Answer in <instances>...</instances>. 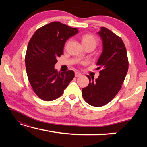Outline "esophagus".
Instances as JSON below:
<instances>
[{"mask_svg":"<svg viewBox=\"0 0 147 147\" xmlns=\"http://www.w3.org/2000/svg\"><path fill=\"white\" fill-rule=\"evenodd\" d=\"M82 76L81 73H78V72H76V73H75V76L76 77H80V76Z\"/></svg>","mask_w":147,"mask_h":147,"instance_id":"obj_1","label":"esophagus"}]
</instances>
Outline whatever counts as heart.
<instances>
[{
	"label": "heart",
	"mask_w": 147,
	"mask_h": 147,
	"mask_svg": "<svg viewBox=\"0 0 147 147\" xmlns=\"http://www.w3.org/2000/svg\"><path fill=\"white\" fill-rule=\"evenodd\" d=\"M82 43L84 47L91 45L93 46L94 48L98 43L97 38L91 34H86L83 35L82 38ZM69 41H67V43Z\"/></svg>",
	"instance_id": "1"
}]
</instances>
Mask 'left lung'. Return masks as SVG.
<instances>
[{
  "label": "left lung",
  "mask_w": 147,
  "mask_h": 147,
  "mask_svg": "<svg viewBox=\"0 0 147 147\" xmlns=\"http://www.w3.org/2000/svg\"><path fill=\"white\" fill-rule=\"evenodd\" d=\"M102 39V53L96 63L100 75L94 80L88 77V86L82 89V96L89 105L100 107L109 103L122 88L128 70L126 47L122 39L105 27L98 32Z\"/></svg>",
  "instance_id": "obj_1"
}]
</instances>
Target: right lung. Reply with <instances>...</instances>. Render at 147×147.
Returning <instances> with one entry per match:
<instances>
[{
  "mask_svg": "<svg viewBox=\"0 0 147 147\" xmlns=\"http://www.w3.org/2000/svg\"><path fill=\"white\" fill-rule=\"evenodd\" d=\"M78 32L76 28L55 21L37 30L30 40L25 56L26 73L32 89L41 100L59 98L74 78L73 71L60 73L54 65L63 53L65 43Z\"/></svg>",
  "mask_w": 147,
  "mask_h": 147,
  "instance_id": "obj_1",
  "label": "right lung"
}]
</instances>
